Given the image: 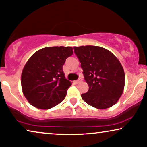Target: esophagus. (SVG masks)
Segmentation results:
<instances>
[{
    "label": "esophagus",
    "instance_id": "34e87169",
    "mask_svg": "<svg viewBox=\"0 0 147 147\" xmlns=\"http://www.w3.org/2000/svg\"><path fill=\"white\" fill-rule=\"evenodd\" d=\"M81 81H82V79L79 78L78 80H77L74 81V82H75V84H78V83H79L80 82H81Z\"/></svg>",
    "mask_w": 147,
    "mask_h": 147
}]
</instances>
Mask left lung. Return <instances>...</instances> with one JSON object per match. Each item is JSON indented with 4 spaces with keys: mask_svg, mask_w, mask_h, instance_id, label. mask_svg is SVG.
<instances>
[{
    "mask_svg": "<svg viewBox=\"0 0 147 147\" xmlns=\"http://www.w3.org/2000/svg\"><path fill=\"white\" fill-rule=\"evenodd\" d=\"M74 49L89 87L81 95L83 100L97 109L114 106L125 86L124 70L119 60L102 47L82 46Z\"/></svg>",
    "mask_w": 147,
    "mask_h": 147,
    "instance_id": "obj_1",
    "label": "left lung"
}]
</instances>
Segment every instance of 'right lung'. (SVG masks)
<instances>
[{"instance_id":"add662e5","label":"right lung","mask_w":147,"mask_h":147,"mask_svg":"<svg viewBox=\"0 0 147 147\" xmlns=\"http://www.w3.org/2000/svg\"><path fill=\"white\" fill-rule=\"evenodd\" d=\"M73 54L71 47L41 49L27 61L21 77L24 95L32 106L50 109L64 100L71 85L65 77L63 66Z\"/></svg>"}]
</instances>
